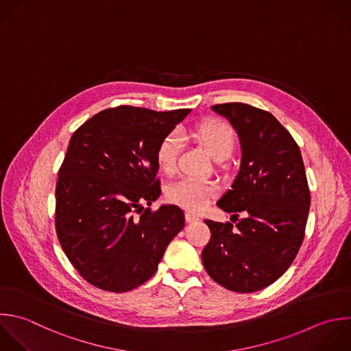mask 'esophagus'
I'll return each mask as SVG.
<instances>
[{
	"mask_svg": "<svg viewBox=\"0 0 351 351\" xmlns=\"http://www.w3.org/2000/svg\"><path fill=\"white\" fill-rule=\"evenodd\" d=\"M200 218L197 217V215H195V214H192V213H186L185 214V221L186 222H196V221H199Z\"/></svg>",
	"mask_w": 351,
	"mask_h": 351,
	"instance_id": "1",
	"label": "esophagus"
}]
</instances>
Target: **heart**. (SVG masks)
<instances>
[{
	"label": "heart",
	"mask_w": 351,
	"mask_h": 351,
	"mask_svg": "<svg viewBox=\"0 0 351 351\" xmlns=\"http://www.w3.org/2000/svg\"><path fill=\"white\" fill-rule=\"evenodd\" d=\"M189 136L200 144L214 160L228 159L236 147V133L219 119H207L192 128ZM180 151V138L176 133L166 134L158 144L155 159L160 173L173 174ZM217 195L215 184L210 181L184 178L167 188V200L186 211H202Z\"/></svg>",
	"instance_id": "b5f03b06"
}]
</instances>
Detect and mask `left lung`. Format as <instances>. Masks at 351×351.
Here are the masks:
<instances>
[{
    "instance_id": "1",
    "label": "left lung",
    "mask_w": 351,
    "mask_h": 351,
    "mask_svg": "<svg viewBox=\"0 0 351 351\" xmlns=\"http://www.w3.org/2000/svg\"><path fill=\"white\" fill-rule=\"evenodd\" d=\"M213 110L229 119L243 149L232 189L217 204L232 218H245L236 228L206 219L211 237L202 261L223 288L254 292L282 276L302 245L310 208L304 165L298 144L270 112L244 103Z\"/></svg>"
}]
</instances>
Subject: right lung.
I'll return each mask as SVG.
<instances>
[{
	"label": "right lung",
	"mask_w": 351,
	"mask_h": 351,
	"mask_svg": "<svg viewBox=\"0 0 351 351\" xmlns=\"http://www.w3.org/2000/svg\"><path fill=\"white\" fill-rule=\"evenodd\" d=\"M188 114L119 106L74 132L59 169L55 226L64 254L89 284L110 292L137 288L184 228L180 207L149 206L160 195L158 144Z\"/></svg>",
	"instance_id": "right-lung-1"
}]
</instances>
